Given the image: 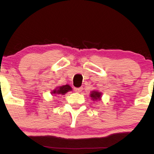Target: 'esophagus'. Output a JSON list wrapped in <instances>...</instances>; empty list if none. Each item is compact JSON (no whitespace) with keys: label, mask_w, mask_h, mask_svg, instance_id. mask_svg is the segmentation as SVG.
<instances>
[{"label":"esophagus","mask_w":154,"mask_h":154,"mask_svg":"<svg viewBox=\"0 0 154 154\" xmlns=\"http://www.w3.org/2000/svg\"><path fill=\"white\" fill-rule=\"evenodd\" d=\"M82 87H79V88H74V90H75V92H77V93H80L81 91H82Z\"/></svg>","instance_id":"1"}]
</instances>
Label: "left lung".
I'll return each instance as SVG.
<instances>
[{"label":"left lung","instance_id":"1","mask_svg":"<svg viewBox=\"0 0 154 154\" xmlns=\"http://www.w3.org/2000/svg\"><path fill=\"white\" fill-rule=\"evenodd\" d=\"M100 95H101V93H99L98 91H92L91 97L93 98V100H98L100 98Z\"/></svg>","mask_w":154,"mask_h":154}]
</instances>
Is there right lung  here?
Returning a JSON list of instances; mask_svg holds the SVG:
<instances>
[{"mask_svg": "<svg viewBox=\"0 0 154 154\" xmlns=\"http://www.w3.org/2000/svg\"><path fill=\"white\" fill-rule=\"evenodd\" d=\"M69 91H72V88L70 87L69 85H65L61 86V87H58V88L55 89L54 91L52 92V93H54V94L64 95L65 93Z\"/></svg>", "mask_w": 154, "mask_h": 154, "instance_id": "add662e5", "label": "right lung"}]
</instances>
